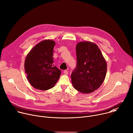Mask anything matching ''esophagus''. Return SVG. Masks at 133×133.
<instances>
[{
	"label": "esophagus",
	"mask_w": 133,
	"mask_h": 133,
	"mask_svg": "<svg viewBox=\"0 0 133 133\" xmlns=\"http://www.w3.org/2000/svg\"><path fill=\"white\" fill-rule=\"evenodd\" d=\"M64 74H65V75H68V71L67 70H65L64 71Z\"/></svg>",
	"instance_id": "34e87169"
}]
</instances>
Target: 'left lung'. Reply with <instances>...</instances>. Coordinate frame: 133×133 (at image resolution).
<instances>
[{
    "instance_id": "8db88e82",
    "label": "left lung",
    "mask_w": 133,
    "mask_h": 133,
    "mask_svg": "<svg viewBox=\"0 0 133 133\" xmlns=\"http://www.w3.org/2000/svg\"><path fill=\"white\" fill-rule=\"evenodd\" d=\"M77 66L71 75V83L78 91L89 94L97 89L104 82L107 63L98 46L88 41L76 46Z\"/></svg>"
}]
</instances>
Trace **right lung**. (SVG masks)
Segmentation results:
<instances>
[{
  "mask_svg": "<svg viewBox=\"0 0 133 133\" xmlns=\"http://www.w3.org/2000/svg\"><path fill=\"white\" fill-rule=\"evenodd\" d=\"M54 41L46 39L36 45L27 54L25 70L30 85L36 89L46 90L57 82L61 70L54 65Z\"/></svg>",
  "mask_w": 133,
  "mask_h": 133,
  "instance_id": "add662e5",
  "label": "right lung"
}]
</instances>
